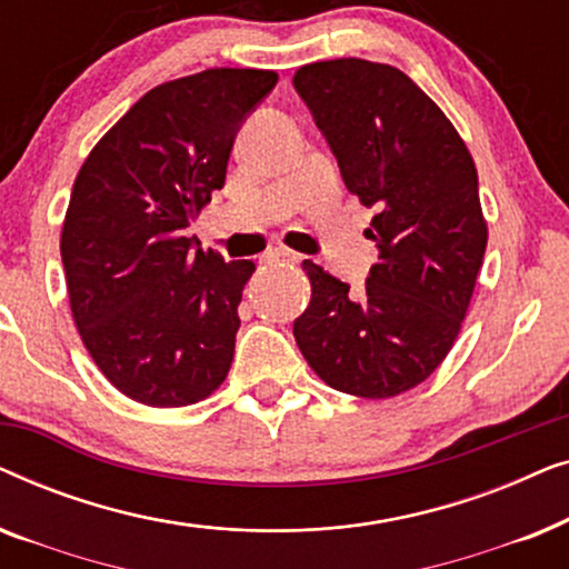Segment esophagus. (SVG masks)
Instances as JSON below:
<instances>
[{
  "mask_svg": "<svg viewBox=\"0 0 569 569\" xmlns=\"http://www.w3.org/2000/svg\"><path fill=\"white\" fill-rule=\"evenodd\" d=\"M263 261L271 263V261H282V263H298L300 261V253L290 251V248H269L267 253H263Z\"/></svg>",
  "mask_w": 569,
  "mask_h": 569,
  "instance_id": "esophagus-1",
  "label": "esophagus"
}]
</instances>
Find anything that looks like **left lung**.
Here are the masks:
<instances>
[{
	"label": "left lung",
	"mask_w": 569,
	"mask_h": 569,
	"mask_svg": "<svg viewBox=\"0 0 569 569\" xmlns=\"http://www.w3.org/2000/svg\"><path fill=\"white\" fill-rule=\"evenodd\" d=\"M295 90L347 189L376 207L378 263L355 298L313 261L292 333L323 383L391 399L438 370L461 331L487 248L479 178L448 116L401 69L365 59L300 67Z\"/></svg>",
	"instance_id": "left-lung-1"
}]
</instances>
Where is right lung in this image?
<instances>
[{
  "label": "right lung",
  "instance_id": "right-lung-1",
  "mask_svg": "<svg viewBox=\"0 0 569 569\" xmlns=\"http://www.w3.org/2000/svg\"><path fill=\"white\" fill-rule=\"evenodd\" d=\"M269 69H204L162 82L92 147L74 178L61 263L82 345L123 396L173 409L228 378L253 261H224L186 228L222 189Z\"/></svg>",
  "mask_w": 569,
  "mask_h": 569
}]
</instances>
